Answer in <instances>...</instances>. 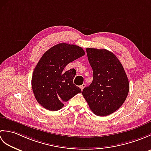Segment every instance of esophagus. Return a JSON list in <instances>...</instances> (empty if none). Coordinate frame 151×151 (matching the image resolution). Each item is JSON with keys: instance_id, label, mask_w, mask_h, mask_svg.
<instances>
[{"instance_id": "34e87169", "label": "esophagus", "mask_w": 151, "mask_h": 151, "mask_svg": "<svg viewBox=\"0 0 151 151\" xmlns=\"http://www.w3.org/2000/svg\"><path fill=\"white\" fill-rule=\"evenodd\" d=\"M86 87V84H83L82 85H81V86H80V88H81V89L82 90H83V89H84V88Z\"/></svg>"}]
</instances>
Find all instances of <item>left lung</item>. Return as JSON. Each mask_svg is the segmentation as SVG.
Listing matches in <instances>:
<instances>
[{
    "label": "left lung",
    "mask_w": 151,
    "mask_h": 151,
    "mask_svg": "<svg viewBox=\"0 0 151 151\" xmlns=\"http://www.w3.org/2000/svg\"><path fill=\"white\" fill-rule=\"evenodd\" d=\"M93 69V81L82 95L91 110L98 116H106L119 108L129 91V82L116 56L106 49L87 48Z\"/></svg>",
    "instance_id": "1"
}]
</instances>
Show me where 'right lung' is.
<instances>
[{
    "label": "right lung",
    "instance_id": "add662e5",
    "mask_svg": "<svg viewBox=\"0 0 151 151\" xmlns=\"http://www.w3.org/2000/svg\"><path fill=\"white\" fill-rule=\"evenodd\" d=\"M85 54L82 47L59 43L43 54L34 70L32 87L37 101L50 111H57L81 89L73 84L76 70H64L67 64Z\"/></svg>",
    "mask_w": 151,
    "mask_h": 151
}]
</instances>
